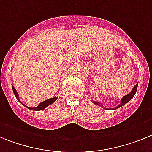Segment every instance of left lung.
Returning <instances> with one entry per match:
<instances>
[{
	"label": "left lung",
	"mask_w": 152,
	"mask_h": 152,
	"mask_svg": "<svg viewBox=\"0 0 152 152\" xmlns=\"http://www.w3.org/2000/svg\"><path fill=\"white\" fill-rule=\"evenodd\" d=\"M137 88H138V83H137L136 85L134 86V88H133V89H132V90L131 92H130V93H129V94H128V95H126V96H123V97H122V99H121V102H120L119 105H118V106H117V107L114 108V109H118V108H120V107H121V106H122V105H125V104L127 103L128 102L130 101V100H131L132 99L133 97H134V94H135V92H136V91H137ZM92 102H93V103H94V104H96V105H99V106H101V103H99V102L92 101ZM104 109H106V108H104Z\"/></svg>",
	"instance_id": "obj_1"
}]
</instances>
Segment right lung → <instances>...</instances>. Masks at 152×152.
I'll return each instance as SVG.
<instances>
[{"mask_svg":"<svg viewBox=\"0 0 152 152\" xmlns=\"http://www.w3.org/2000/svg\"><path fill=\"white\" fill-rule=\"evenodd\" d=\"M12 89H13V92H14V96H16V98L18 99V101H19L20 102V103L23 105V106H25V107L27 108V109H31V110H34V111L43 110V109H44L46 107H47V106H49V105H51V104H52V103H53L54 102H55L56 99H57V97H54V98L49 99L45 100V101H43V102H40V103L39 104V105H38V106H37V107L30 108V107H28V106H27V105H25L24 104H23V103H22V102H21L20 101L19 96H18V92H17V90H16V89H15V88H14V86H12Z\"/></svg>","mask_w":152,"mask_h":152,"instance_id":"obj_1","label":"right lung"}]
</instances>
